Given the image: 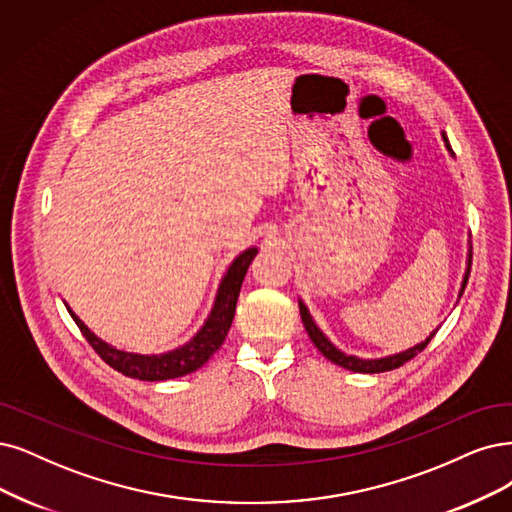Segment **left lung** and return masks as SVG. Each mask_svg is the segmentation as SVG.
I'll return each instance as SVG.
<instances>
[{
    "instance_id": "left-lung-1",
    "label": "left lung",
    "mask_w": 512,
    "mask_h": 512,
    "mask_svg": "<svg viewBox=\"0 0 512 512\" xmlns=\"http://www.w3.org/2000/svg\"><path fill=\"white\" fill-rule=\"evenodd\" d=\"M445 141H447V137H445ZM447 147H449V143H447ZM470 261H472V251H470V255H468V266H470ZM468 276H470V268L466 270V276H464V282H462L460 295H462L464 289H466ZM299 312H301V320H304V327H306V331H308V335H310V339H312V344L320 350V354H323L325 358H329L331 363H335V365H339V367H344V369H350V371H356V373H382V371L399 369L401 365H405L407 361H411L413 356H418V354L430 344V339L434 337V333H432V335L426 339V342L418 344V346L407 350V352L394 354V356H388V358H377V361H363V358H356V356H348V354H344V352H339V350L329 342V339H327L323 333H320V329L314 325V320H312V316L308 314V308H306L304 304H299Z\"/></svg>"
}]
</instances>
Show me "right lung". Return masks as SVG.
Segmentation results:
<instances>
[{
    "mask_svg": "<svg viewBox=\"0 0 512 512\" xmlns=\"http://www.w3.org/2000/svg\"><path fill=\"white\" fill-rule=\"evenodd\" d=\"M257 255V249L244 251L242 255L236 257V261L227 270L225 278L221 280V287L215 299V306L211 316L204 323V327L198 331V335L192 339V342L160 356H143V354H130L122 352L107 346L105 342L90 333L88 327L82 323V320L75 316L69 308L71 318L75 320V325L80 327L82 335L86 337V342L94 348L103 361L120 371L122 375L135 377V380L143 382H160V380H173V377H181L200 369L208 358H211L223 344V339L232 327L234 312H236V301L240 295V287L246 270H249L253 257Z\"/></svg>",
    "mask_w": 512,
    "mask_h": 512,
    "instance_id": "1",
    "label": "right lung"
}]
</instances>
